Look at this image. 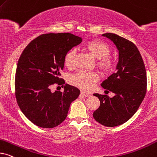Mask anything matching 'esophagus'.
Returning <instances> with one entry per match:
<instances>
[{"instance_id": "1", "label": "esophagus", "mask_w": 157, "mask_h": 157, "mask_svg": "<svg viewBox=\"0 0 157 157\" xmlns=\"http://www.w3.org/2000/svg\"><path fill=\"white\" fill-rule=\"evenodd\" d=\"M81 94L83 95V96H84V97H89L91 95L90 94L87 93V92H86V91H81Z\"/></svg>"}]
</instances>
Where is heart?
Wrapping results in <instances>:
<instances>
[{
	"label": "heart",
	"mask_w": 157,
	"mask_h": 157,
	"mask_svg": "<svg viewBox=\"0 0 157 157\" xmlns=\"http://www.w3.org/2000/svg\"><path fill=\"white\" fill-rule=\"evenodd\" d=\"M84 48L92 56L98 60L97 66L105 74L113 72L115 68V63L109 56L110 48L108 44L99 40H93L85 44ZM76 50H71L67 52L64 58V63L68 68H73L75 63ZM98 75L94 72L78 71L71 78V82L75 86L83 90H89L92 88L94 83L98 80Z\"/></svg>",
	"instance_id": "b5f03b06"
}]
</instances>
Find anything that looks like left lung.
<instances>
[{
    "instance_id": "obj_1",
    "label": "left lung",
    "mask_w": 157,
    "mask_h": 157,
    "mask_svg": "<svg viewBox=\"0 0 157 157\" xmlns=\"http://www.w3.org/2000/svg\"><path fill=\"white\" fill-rule=\"evenodd\" d=\"M113 41L119 58L114 73L101 83L104 89L115 94L113 97L94 94L100 106L93 113L95 121L107 127L127 122L138 110L146 93V72L141 53L133 42L113 33L102 34Z\"/></svg>"
}]
</instances>
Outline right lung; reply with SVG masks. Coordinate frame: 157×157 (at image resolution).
Returning a JSON list of instances; mask_svg holds the SVG:
<instances>
[{
  "instance_id": "right-lung-1",
  "label": "right lung",
  "mask_w": 157,
  "mask_h": 157,
  "mask_svg": "<svg viewBox=\"0 0 157 157\" xmlns=\"http://www.w3.org/2000/svg\"><path fill=\"white\" fill-rule=\"evenodd\" d=\"M82 41L71 33H50L37 36L26 47L17 63L15 95L24 115L34 125L55 128L66 118L71 103L80 90L67 84L64 91L52 92L50 86H63L60 78L64 58L73 47Z\"/></svg>"
}]
</instances>
